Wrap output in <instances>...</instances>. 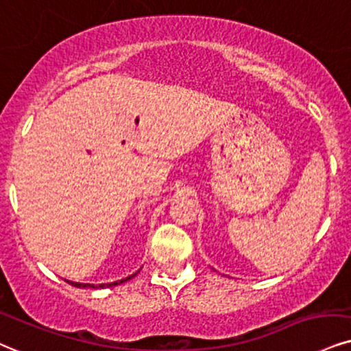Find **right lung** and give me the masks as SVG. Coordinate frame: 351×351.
<instances>
[{"instance_id":"obj_1","label":"right lung","mask_w":351,"mask_h":351,"mask_svg":"<svg viewBox=\"0 0 351 351\" xmlns=\"http://www.w3.org/2000/svg\"><path fill=\"white\" fill-rule=\"evenodd\" d=\"M138 274V271H136ZM136 274H133V275H130V276H127V278H123V280H119V281H114V283H102V285H90V283H77V281H70V280H66V283H70L71 287H76V288H93V289H97V288H110V287H117V285H120V283H123V281H128V280H132L133 276H136Z\"/></svg>"}]
</instances>
